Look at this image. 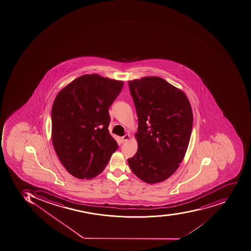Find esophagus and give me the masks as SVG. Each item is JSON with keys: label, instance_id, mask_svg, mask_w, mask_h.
Segmentation results:
<instances>
[{"label": "esophagus", "instance_id": "obj_1", "mask_svg": "<svg viewBox=\"0 0 251 251\" xmlns=\"http://www.w3.org/2000/svg\"><path fill=\"white\" fill-rule=\"evenodd\" d=\"M130 135L129 134H125V136H123L122 138H121V140H122V142H126V141L128 140L129 138H130Z\"/></svg>", "mask_w": 251, "mask_h": 251}]
</instances>
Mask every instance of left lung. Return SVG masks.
Returning a JSON list of instances; mask_svg holds the SVG:
<instances>
[{
    "mask_svg": "<svg viewBox=\"0 0 251 251\" xmlns=\"http://www.w3.org/2000/svg\"><path fill=\"white\" fill-rule=\"evenodd\" d=\"M138 118V150L128 159L138 178L148 184L165 181L186 153L193 115L182 90L159 76L129 80Z\"/></svg>",
    "mask_w": 251,
    "mask_h": 251,
    "instance_id": "obj_1",
    "label": "left lung"
}]
</instances>
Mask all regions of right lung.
<instances>
[{"mask_svg": "<svg viewBox=\"0 0 251 251\" xmlns=\"http://www.w3.org/2000/svg\"><path fill=\"white\" fill-rule=\"evenodd\" d=\"M124 82L85 74L60 90L51 109V141L63 167L79 179L101 174L118 148L109 134V108Z\"/></svg>", "mask_w": 251, "mask_h": 251, "instance_id": "add662e5", "label": "right lung"}]
</instances>
